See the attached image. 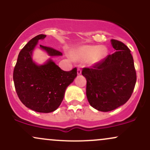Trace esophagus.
Wrapping results in <instances>:
<instances>
[{"mask_svg": "<svg viewBox=\"0 0 150 150\" xmlns=\"http://www.w3.org/2000/svg\"><path fill=\"white\" fill-rule=\"evenodd\" d=\"M81 73H82V70L80 68H77V75H80Z\"/></svg>", "mask_w": 150, "mask_h": 150, "instance_id": "34e87169", "label": "esophagus"}]
</instances>
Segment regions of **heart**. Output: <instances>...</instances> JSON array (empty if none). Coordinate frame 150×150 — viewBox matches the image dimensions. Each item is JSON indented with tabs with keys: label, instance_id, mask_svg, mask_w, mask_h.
<instances>
[{
	"label": "heart",
	"instance_id": "b5f03b06",
	"mask_svg": "<svg viewBox=\"0 0 150 150\" xmlns=\"http://www.w3.org/2000/svg\"><path fill=\"white\" fill-rule=\"evenodd\" d=\"M107 49L104 46H83L74 50L71 57L77 61H87L89 64L94 65L99 63L106 57Z\"/></svg>",
	"mask_w": 150,
	"mask_h": 150
}]
</instances>
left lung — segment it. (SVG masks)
<instances>
[{
  "label": "left lung",
  "instance_id": "1",
  "mask_svg": "<svg viewBox=\"0 0 150 150\" xmlns=\"http://www.w3.org/2000/svg\"><path fill=\"white\" fill-rule=\"evenodd\" d=\"M116 52L92 68H84L86 94L89 104L100 111H111L130 99L137 80L130 50L120 41L111 39Z\"/></svg>",
  "mask_w": 150,
  "mask_h": 150
}]
</instances>
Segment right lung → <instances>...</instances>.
Here are the masks:
<instances>
[{"instance_id":"obj_1","label":"right lung","mask_w":150,"mask_h":150,"mask_svg":"<svg viewBox=\"0 0 150 150\" xmlns=\"http://www.w3.org/2000/svg\"><path fill=\"white\" fill-rule=\"evenodd\" d=\"M44 34H39L20 51L13 71V80L17 94L27 108L39 113H50L58 108L65 89L77 77V68L70 71L61 70L52 60L38 65L32 61V51ZM51 56H62L59 51L40 45Z\"/></svg>"}]
</instances>
